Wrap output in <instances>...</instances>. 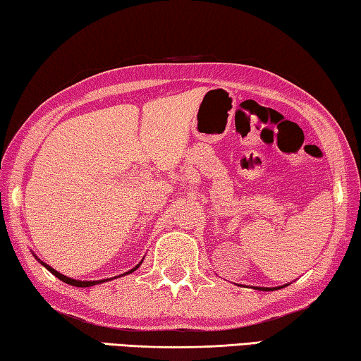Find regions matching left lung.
<instances>
[{"instance_id":"1","label":"left lung","mask_w":361,"mask_h":361,"mask_svg":"<svg viewBox=\"0 0 361 361\" xmlns=\"http://www.w3.org/2000/svg\"><path fill=\"white\" fill-rule=\"evenodd\" d=\"M285 286H288V283L286 285H282V286H274V288H267V286H253L255 290H261V291H274V290H280V288H285Z\"/></svg>"}]
</instances>
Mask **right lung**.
I'll use <instances>...</instances> for the list:
<instances>
[{
	"instance_id": "right-lung-1",
	"label": "right lung",
	"mask_w": 361,
	"mask_h": 361,
	"mask_svg": "<svg viewBox=\"0 0 361 361\" xmlns=\"http://www.w3.org/2000/svg\"><path fill=\"white\" fill-rule=\"evenodd\" d=\"M33 256L36 259H38L42 266H44L49 272L51 274H54V276H56L57 279H60L62 280V282H65V283H68V285H73V286H79V288H87V286H94V285H99V283H103V282H108V280H113V279H103V280H76V279H71V277H66V276H63V274H60V272H57L56 269L54 267H51V266H47L46 262H42L38 256H36L35 253H33ZM143 262V259L138 262V264L133 267V269H130L129 272H126V274H121V276H118V277H122V276H127V274H132L133 271H137V269L140 267V264H142Z\"/></svg>"
}]
</instances>
